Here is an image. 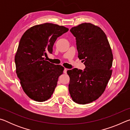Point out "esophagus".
Returning a JSON list of instances; mask_svg holds the SVG:
<instances>
[{
  "instance_id": "34e87169",
  "label": "esophagus",
  "mask_w": 130,
  "mask_h": 130,
  "mask_svg": "<svg viewBox=\"0 0 130 130\" xmlns=\"http://www.w3.org/2000/svg\"><path fill=\"white\" fill-rule=\"evenodd\" d=\"M68 69H67V68H65L64 69V70H63V73H64L65 74H67V70Z\"/></svg>"
}]
</instances>
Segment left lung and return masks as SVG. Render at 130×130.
I'll return each instance as SVG.
<instances>
[{"label": "left lung", "instance_id": "left-lung-1", "mask_svg": "<svg viewBox=\"0 0 130 130\" xmlns=\"http://www.w3.org/2000/svg\"><path fill=\"white\" fill-rule=\"evenodd\" d=\"M70 32L76 37L78 57L85 69L67 71L69 93L75 103L88 104L98 99L106 88L112 73V52L106 35L98 26L81 23Z\"/></svg>", "mask_w": 130, "mask_h": 130}]
</instances>
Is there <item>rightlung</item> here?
I'll return each instance as SVG.
<instances>
[{"mask_svg":"<svg viewBox=\"0 0 130 130\" xmlns=\"http://www.w3.org/2000/svg\"><path fill=\"white\" fill-rule=\"evenodd\" d=\"M68 30L63 26L45 23L32 26L21 37L15 56L16 73L31 99L43 102L53 93L64 68L49 62L44 57L52 53L57 38Z\"/></svg>","mask_w":130,"mask_h":130,"instance_id":"obj_1","label":"right lung"}]
</instances>
